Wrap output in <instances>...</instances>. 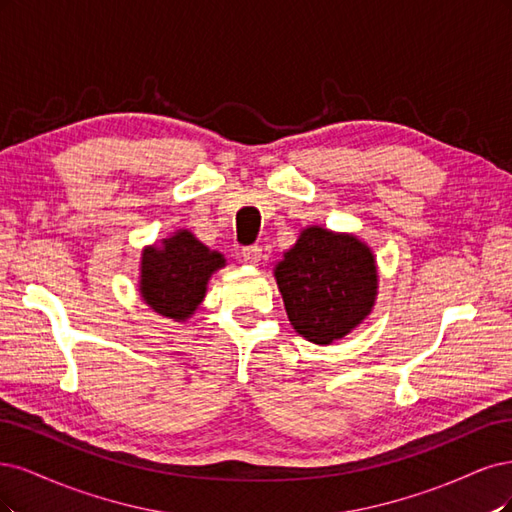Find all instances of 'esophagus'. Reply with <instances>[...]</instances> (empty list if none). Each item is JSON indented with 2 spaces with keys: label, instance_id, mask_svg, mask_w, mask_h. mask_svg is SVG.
Listing matches in <instances>:
<instances>
[{
  "label": "esophagus",
  "instance_id": "34e87169",
  "mask_svg": "<svg viewBox=\"0 0 512 512\" xmlns=\"http://www.w3.org/2000/svg\"><path fill=\"white\" fill-rule=\"evenodd\" d=\"M261 257L263 255H261L259 246H246V249H242V259H244V263H249V266H257Z\"/></svg>",
  "mask_w": 512,
  "mask_h": 512
}]
</instances>
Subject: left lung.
Returning a JSON list of instances; mask_svg holds the SVG:
<instances>
[{
    "mask_svg": "<svg viewBox=\"0 0 512 512\" xmlns=\"http://www.w3.org/2000/svg\"><path fill=\"white\" fill-rule=\"evenodd\" d=\"M295 332L332 344L364 321L376 302V259L366 242L312 225L274 268Z\"/></svg>",
    "mask_w": 512,
    "mask_h": 512,
    "instance_id": "left-lung-1",
    "label": "left lung"
}]
</instances>
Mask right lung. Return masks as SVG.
I'll use <instances>...</instances> for the list:
<instances>
[{"instance_id":"1","label":"right lung","mask_w":512,"mask_h":512,"mask_svg":"<svg viewBox=\"0 0 512 512\" xmlns=\"http://www.w3.org/2000/svg\"><path fill=\"white\" fill-rule=\"evenodd\" d=\"M225 268V257L210 251L189 229H178L161 246L142 251L140 295L157 315L187 321L202 304L210 276Z\"/></svg>"}]
</instances>
